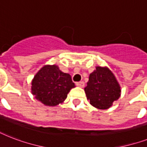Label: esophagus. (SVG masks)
Returning a JSON list of instances; mask_svg holds the SVG:
<instances>
[{
  "label": "esophagus",
  "mask_w": 147,
  "mask_h": 147,
  "mask_svg": "<svg viewBox=\"0 0 147 147\" xmlns=\"http://www.w3.org/2000/svg\"><path fill=\"white\" fill-rule=\"evenodd\" d=\"M76 85L78 87L83 88L85 86V82H76Z\"/></svg>",
  "instance_id": "1"
}]
</instances>
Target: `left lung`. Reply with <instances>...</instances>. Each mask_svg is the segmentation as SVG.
I'll list each match as a JSON object with an SVG mask.
<instances>
[{"instance_id":"left-lung-1","label":"left lung","mask_w":147,"mask_h":147,"mask_svg":"<svg viewBox=\"0 0 147 147\" xmlns=\"http://www.w3.org/2000/svg\"><path fill=\"white\" fill-rule=\"evenodd\" d=\"M85 92L92 106L98 109H107L120 98L121 88L109 69L98 66L90 74Z\"/></svg>"}]
</instances>
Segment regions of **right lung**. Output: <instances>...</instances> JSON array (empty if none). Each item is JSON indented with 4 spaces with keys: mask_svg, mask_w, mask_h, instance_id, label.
Instances as JSON below:
<instances>
[{
    "mask_svg": "<svg viewBox=\"0 0 147 147\" xmlns=\"http://www.w3.org/2000/svg\"><path fill=\"white\" fill-rule=\"evenodd\" d=\"M74 87L71 76L60 71L55 65L42 67L32 81L33 94L47 106H55L62 103Z\"/></svg>",
    "mask_w": 147,
    "mask_h": 147,
    "instance_id": "right-lung-1",
    "label": "right lung"
}]
</instances>
